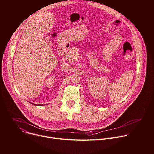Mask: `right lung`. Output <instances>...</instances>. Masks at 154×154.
I'll return each instance as SVG.
<instances>
[{"mask_svg":"<svg viewBox=\"0 0 154 154\" xmlns=\"http://www.w3.org/2000/svg\"><path fill=\"white\" fill-rule=\"evenodd\" d=\"M31 103V102H30ZM32 104H33V105H36V104H35V103H31ZM45 105H46V104H45ZM39 105V106H42V105Z\"/></svg>","mask_w":154,"mask_h":154,"instance_id":"right-lung-1","label":"right lung"}]
</instances>
